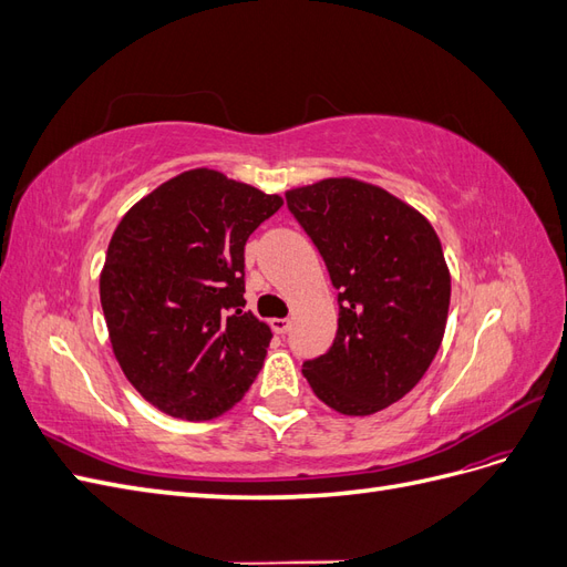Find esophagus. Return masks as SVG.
<instances>
[{"instance_id": "obj_1", "label": "esophagus", "mask_w": 567, "mask_h": 567, "mask_svg": "<svg viewBox=\"0 0 567 567\" xmlns=\"http://www.w3.org/2000/svg\"><path fill=\"white\" fill-rule=\"evenodd\" d=\"M271 329H274V333H279V336L288 333V329H290V319H271Z\"/></svg>"}]
</instances>
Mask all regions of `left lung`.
<instances>
[{
	"label": "left lung",
	"instance_id": "8db88e82",
	"mask_svg": "<svg viewBox=\"0 0 567 567\" xmlns=\"http://www.w3.org/2000/svg\"><path fill=\"white\" fill-rule=\"evenodd\" d=\"M338 290L333 346L307 359L317 398L348 416L402 400L431 367L450 312V269L421 213L357 179L286 194Z\"/></svg>",
	"mask_w": 567,
	"mask_h": 567
}]
</instances>
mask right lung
<instances>
[{
    "label": "right lung",
    "mask_w": 567,
    "mask_h": 567,
    "mask_svg": "<svg viewBox=\"0 0 567 567\" xmlns=\"http://www.w3.org/2000/svg\"><path fill=\"white\" fill-rule=\"evenodd\" d=\"M279 196L192 169L120 221L101 307L127 381L169 416L213 419L244 398L271 340L246 312V241Z\"/></svg>",
    "instance_id": "obj_1"
}]
</instances>
